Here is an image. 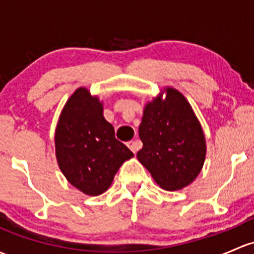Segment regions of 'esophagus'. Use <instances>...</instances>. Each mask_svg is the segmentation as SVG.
Listing matches in <instances>:
<instances>
[{
  "label": "esophagus",
  "mask_w": 254,
  "mask_h": 254,
  "mask_svg": "<svg viewBox=\"0 0 254 254\" xmlns=\"http://www.w3.org/2000/svg\"><path fill=\"white\" fill-rule=\"evenodd\" d=\"M127 146H129V148L136 154L138 149L142 147V143H141V141L135 140V141H130V142H127Z\"/></svg>",
  "instance_id": "obj_1"
}]
</instances>
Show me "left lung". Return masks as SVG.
I'll return each instance as SVG.
<instances>
[{
	"instance_id": "obj_1",
	"label": "left lung",
	"mask_w": 254,
	"mask_h": 254,
	"mask_svg": "<svg viewBox=\"0 0 254 254\" xmlns=\"http://www.w3.org/2000/svg\"><path fill=\"white\" fill-rule=\"evenodd\" d=\"M138 136L143 143L138 161L164 190H180L201 172L203 131L190 103L176 90L169 87L164 101L158 97L146 106Z\"/></svg>"
}]
</instances>
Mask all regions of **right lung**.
Here are the masks:
<instances>
[{"label": "right lung", "instance_id": "right-lung-1", "mask_svg": "<svg viewBox=\"0 0 254 254\" xmlns=\"http://www.w3.org/2000/svg\"><path fill=\"white\" fill-rule=\"evenodd\" d=\"M97 97L84 87L64 106L56 130V156L69 183L97 196L111 186L120 165L134 153L116 138Z\"/></svg>", "mask_w": 254, "mask_h": 254}]
</instances>
